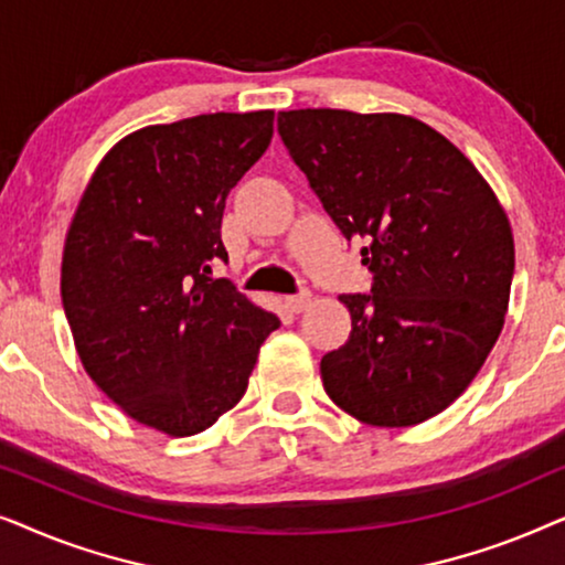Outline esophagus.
Listing matches in <instances>:
<instances>
[{
    "mask_svg": "<svg viewBox=\"0 0 565 565\" xmlns=\"http://www.w3.org/2000/svg\"><path fill=\"white\" fill-rule=\"evenodd\" d=\"M308 303H311V292H298V296H288V298H285V306H288L292 313L306 311Z\"/></svg>",
    "mask_w": 565,
    "mask_h": 565,
    "instance_id": "1",
    "label": "esophagus"
}]
</instances>
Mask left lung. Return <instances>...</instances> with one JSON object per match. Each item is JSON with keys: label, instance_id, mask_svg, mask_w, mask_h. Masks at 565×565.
Returning <instances> with one entry per match:
<instances>
[{"label": "left lung", "instance_id": "8db88e82", "mask_svg": "<svg viewBox=\"0 0 565 565\" xmlns=\"http://www.w3.org/2000/svg\"><path fill=\"white\" fill-rule=\"evenodd\" d=\"M277 134L373 288L339 296L352 331L321 358L329 398L370 427L445 412L489 358L514 275L509 218L458 146L398 113L306 107Z\"/></svg>", "mask_w": 565, "mask_h": 565}]
</instances>
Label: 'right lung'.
<instances>
[{
	"mask_svg": "<svg viewBox=\"0 0 565 565\" xmlns=\"http://www.w3.org/2000/svg\"><path fill=\"white\" fill-rule=\"evenodd\" d=\"M273 110L146 126L105 153L76 205L61 300L84 370L130 419L190 437L249 385L275 313L213 280L231 188L273 138Z\"/></svg>",
	"mask_w": 565,
	"mask_h": 565,
	"instance_id": "add662e5",
	"label": "right lung"
}]
</instances>
